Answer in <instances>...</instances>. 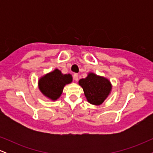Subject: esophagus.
<instances>
[{
  "instance_id": "1",
  "label": "esophagus",
  "mask_w": 153,
  "mask_h": 153,
  "mask_svg": "<svg viewBox=\"0 0 153 153\" xmlns=\"http://www.w3.org/2000/svg\"><path fill=\"white\" fill-rule=\"evenodd\" d=\"M73 78H74V80L75 81H78V74H74L73 75Z\"/></svg>"
}]
</instances>
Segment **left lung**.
Masks as SVG:
<instances>
[{"instance_id":"1","label":"left lung","mask_w":153,"mask_h":153,"mask_svg":"<svg viewBox=\"0 0 153 153\" xmlns=\"http://www.w3.org/2000/svg\"><path fill=\"white\" fill-rule=\"evenodd\" d=\"M79 85L82 88L85 98L93 105H101L110 94L112 85L108 79L89 73L85 78L79 80Z\"/></svg>"}]
</instances>
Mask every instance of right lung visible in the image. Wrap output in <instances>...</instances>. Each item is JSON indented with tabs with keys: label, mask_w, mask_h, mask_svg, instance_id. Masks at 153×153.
Instances as JSON below:
<instances>
[{
	"label": "right lung",
	"mask_w": 153,
	"mask_h": 153,
	"mask_svg": "<svg viewBox=\"0 0 153 153\" xmlns=\"http://www.w3.org/2000/svg\"><path fill=\"white\" fill-rule=\"evenodd\" d=\"M73 81L71 74H62L58 69L43 75L38 80L39 89L47 98L56 101L62 94L65 85Z\"/></svg>",
	"instance_id": "obj_1"
}]
</instances>
